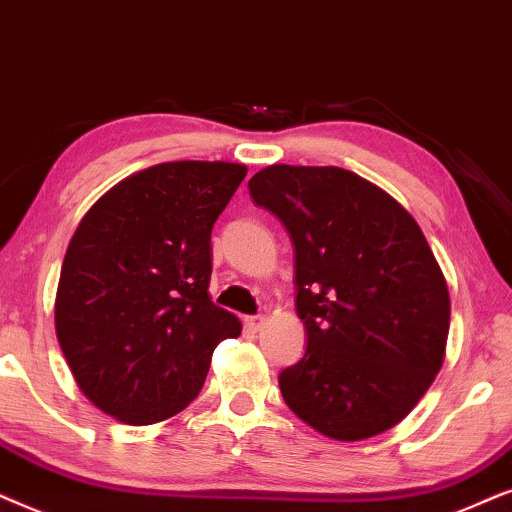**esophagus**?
Returning a JSON list of instances; mask_svg holds the SVG:
<instances>
[{"instance_id": "1", "label": "esophagus", "mask_w": 512, "mask_h": 512, "mask_svg": "<svg viewBox=\"0 0 512 512\" xmlns=\"http://www.w3.org/2000/svg\"><path fill=\"white\" fill-rule=\"evenodd\" d=\"M262 325H264V316H248V318H245V327H248V330H252V332L260 330Z\"/></svg>"}]
</instances>
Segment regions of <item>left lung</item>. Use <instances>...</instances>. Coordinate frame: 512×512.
Returning a JSON list of instances; mask_svg holds the SVG:
<instances>
[{
    "label": "left lung",
    "instance_id": "1",
    "mask_svg": "<svg viewBox=\"0 0 512 512\" xmlns=\"http://www.w3.org/2000/svg\"><path fill=\"white\" fill-rule=\"evenodd\" d=\"M290 231L304 358L285 405L325 438L356 442L410 414L445 363L449 290L417 220L337 166L274 163L248 182Z\"/></svg>",
    "mask_w": 512,
    "mask_h": 512
}]
</instances>
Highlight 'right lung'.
Masks as SVG:
<instances>
[{"mask_svg":"<svg viewBox=\"0 0 512 512\" xmlns=\"http://www.w3.org/2000/svg\"><path fill=\"white\" fill-rule=\"evenodd\" d=\"M248 168L168 161L124 177L81 217L56 292V335L81 393L121 424L175 417L241 320L210 302L213 224Z\"/></svg>","mask_w":512,"mask_h":512,"instance_id":"1","label":"right lung"}]
</instances>
